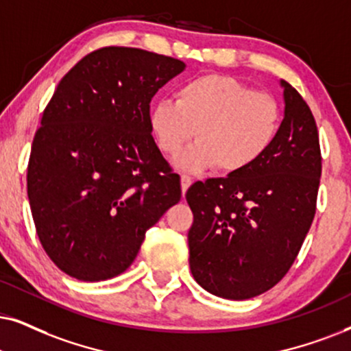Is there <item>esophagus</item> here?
<instances>
[{
	"label": "esophagus",
	"mask_w": 351,
	"mask_h": 351,
	"mask_svg": "<svg viewBox=\"0 0 351 351\" xmlns=\"http://www.w3.org/2000/svg\"><path fill=\"white\" fill-rule=\"evenodd\" d=\"M193 184V178L188 175H181V193H183V196L186 194V191H188L189 186Z\"/></svg>",
	"instance_id": "34e87169"
}]
</instances>
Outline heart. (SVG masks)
I'll list each match as a JSON object with an SVG mask.
<instances>
[{"label":"heart","mask_w":351,"mask_h":351,"mask_svg":"<svg viewBox=\"0 0 351 351\" xmlns=\"http://www.w3.org/2000/svg\"><path fill=\"white\" fill-rule=\"evenodd\" d=\"M150 130L158 149L176 155L196 132L197 144L176 157L181 171L215 167L238 175L264 157L282 126V106L274 95L254 92L220 74L194 77L176 90V101L160 100L150 110Z\"/></svg>","instance_id":"b5f03b06"}]
</instances>
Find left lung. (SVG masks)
Returning <instances> with one entry per match:
<instances>
[{"label": "left lung", "mask_w": 351, "mask_h": 351, "mask_svg": "<svg viewBox=\"0 0 351 351\" xmlns=\"http://www.w3.org/2000/svg\"><path fill=\"white\" fill-rule=\"evenodd\" d=\"M280 132L264 157L238 175L197 181L186 193L194 214L188 233L191 274L220 298H254L280 282L316 214V121L290 84L280 81Z\"/></svg>", "instance_id": "8db88e82"}]
</instances>
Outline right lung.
I'll return each instance as SVG.
<instances>
[{"label": "right lung", "instance_id": "1", "mask_svg": "<svg viewBox=\"0 0 351 351\" xmlns=\"http://www.w3.org/2000/svg\"><path fill=\"white\" fill-rule=\"evenodd\" d=\"M184 69L175 58L106 47L58 84L34 137L27 196L43 250L69 277L123 274L147 228L180 202V176L155 144L149 104Z\"/></svg>", "mask_w": 351, "mask_h": 351}]
</instances>
